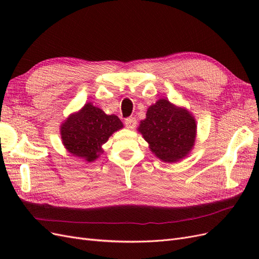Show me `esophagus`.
Masks as SVG:
<instances>
[{
  "label": "esophagus",
  "mask_w": 259,
  "mask_h": 259,
  "mask_svg": "<svg viewBox=\"0 0 259 259\" xmlns=\"http://www.w3.org/2000/svg\"><path fill=\"white\" fill-rule=\"evenodd\" d=\"M136 124H137V120L135 119V117H133V116H131V117H126V119H125V126H126L127 128H134L135 126H136Z\"/></svg>",
  "instance_id": "esophagus-1"
}]
</instances>
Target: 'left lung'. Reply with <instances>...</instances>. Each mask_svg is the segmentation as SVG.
<instances>
[{
    "instance_id": "1",
    "label": "left lung",
    "mask_w": 259,
    "mask_h": 259,
    "mask_svg": "<svg viewBox=\"0 0 259 259\" xmlns=\"http://www.w3.org/2000/svg\"><path fill=\"white\" fill-rule=\"evenodd\" d=\"M146 115L138 131L159 159L173 163L189 153L194 145L197 126L186 109L160 99L149 107Z\"/></svg>"
}]
</instances>
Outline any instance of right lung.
I'll return each mask as SVG.
<instances>
[{
	"label": "right lung",
	"instance_id": "obj_1",
	"mask_svg": "<svg viewBox=\"0 0 259 259\" xmlns=\"http://www.w3.org/2000/svg\"><path fill=\"white\" fill-rule=\"evenodd\" d=\"M123 127L116 115H107L101 109L86 104L80 112L70 115L61 125V139L70 153L92 162L103 152L101 145Z\"/></svg>",
	"mask_w": 259,
	"mask_h": 259
}]
</instances>
